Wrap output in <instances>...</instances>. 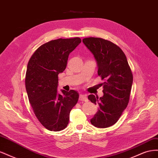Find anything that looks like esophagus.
<instances>
[{
    "instance_id": "esophagus-1",
    "label": "esophagus",
    "mask_w": 158,
    "mask_h": 158,
    "mask_svg": "<svg viewBox=\"0 0 158 158\" xmlns=\"http://www.w3.org/2000/svg\"><path fill=\"white\" fill-rule=\"evenodd\" d=\"M79 99H80V101H84V102L88 101V98H87L86 95H83V94H80V95Z\"/></svg>"
}]
</instances>
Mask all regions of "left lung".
<instances>
[{
  "label": "left lung",
  "mask_w": 158,
  "mask_h": 158,
  "mask_svg": "<svg viewBox=\"0 0 158 158\" xmlns=\"http://www.w3.org/2000/svg\"><path fill=\"white\" fill-rule=\"evenodd\" d=\"M84 44L94 55L98 64V74L104 82L103 97L88 95L98 111L90 122L98 128H107L115 124L127 106L133 76L127 57L120 47L102 38L87 37Z\"/></svg>",
  "instance_id": "obj_1"
}]
</instances>
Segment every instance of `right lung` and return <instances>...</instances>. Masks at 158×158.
Segmentation results:
<instances>
[{"mask_svg": "<svg viewBox=\"0 0 158 158\" xmlns=\"http://www.w3.org/2000/svg\"><path fill=\"white\" fill-rule=\"evenodd\" d=\"M79 37L52 40L41 45L28 62L25 83L28 99L41 125L49 131L67 127L70 112L77 103L75 90L58 94V75L65 70L69 54L80 43Z\"/></svg>", "mask_w": 158, "mask_h": 158, "instance_id": "right-lung-1", "label": "right lung"}]
</instances>
